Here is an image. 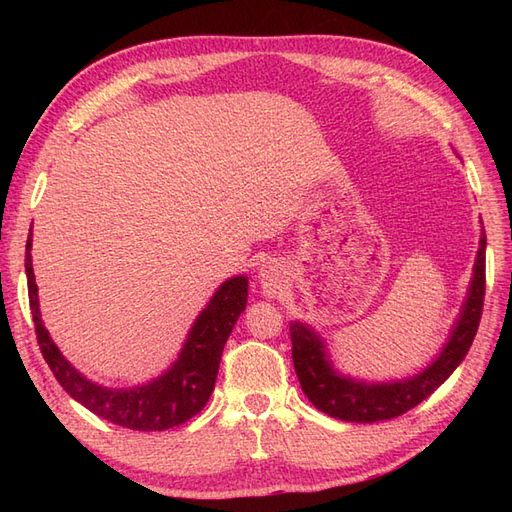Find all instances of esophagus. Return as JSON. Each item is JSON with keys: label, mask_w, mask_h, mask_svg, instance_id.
I'll list each match as a JSON object with an SVG mask.
<instances>
[{"label": "esophagus", "mask_w": 512, "mask_h": 512, "mask_svg": "<svg viewBox=\"0 0 512 512\" xmlns=\"http://www.w3.org/2000/svg\"><path fill=\"white\" fill-rule=\"evenodd\" d=\"M258 280H260L262 290H265L267 294H277L282 288V269L277 267L275 262H267V265L260 267Z\"/></svg>", "instance_id": "34e87169"}]
</instances>
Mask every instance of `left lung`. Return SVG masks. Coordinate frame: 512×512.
<instances>
[{"mask_svg": "<svg viewBox=\"0 0 512 512\" xmlns=\"http://www.w3.org/2000/svg\"><path fill=\"white\" fill-rule=\"evenodd\" d=\"M485 303V235L480 239L474 277L468 301L463 305L461 318L453 329L451 339L421 374L389 384H365L339 376L324 354L320 337L301 322H290L292 363L301 389L312 404L339 421L350 423H376L386 418L401 416L427 399L438 386L453 374L455 367L468 354L474 335L478 331Z\"/></svg>", "mask_w": 512, "mask_h": 512, "instance_id": "1", "label": "left lung"}]
</instances>
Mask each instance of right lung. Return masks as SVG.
I'll return each instance as SVG.
<instances>
[{
  "mask_svg": "<svg viewBox=\"0 0 512 512\" xmlns=\"http://www.w3.org/2000/svg\"><path fill=\"white\" fill-rule=\"evenodd\" d=\"M25 271L29 307L36 324V339L44 361L57 382L87 410L115 425L134 431H164L177 427L205 408L222 361L226 339L247 305V280L243 275L224 282L194 322L179 359L164 376L136 389H104L83 378L46 331L38 307V286L32 267V230L25 245Z\"/></svg>",
  "mask_w": 512,
  "mask_h": 512,
  "instance_id": "right-lung-1",
  "label": "right lung"
}]
</instances>
